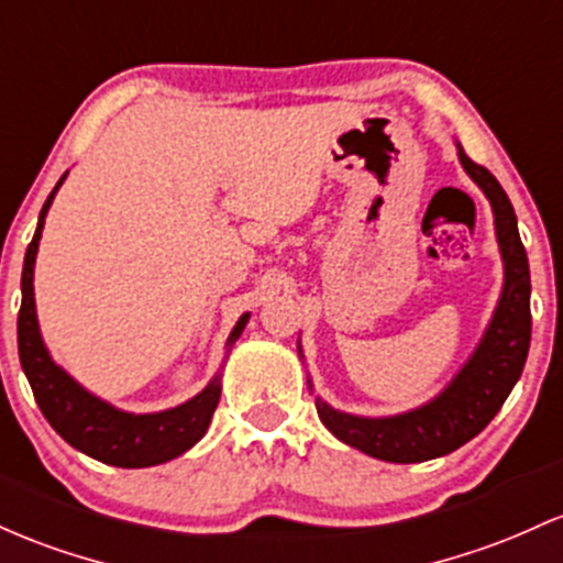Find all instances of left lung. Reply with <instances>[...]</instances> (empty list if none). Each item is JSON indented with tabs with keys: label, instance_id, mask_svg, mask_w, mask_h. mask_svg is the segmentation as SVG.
<instances>
[{
	"label": "left lung",
	"instance_id": "8db88e82",
	"mask_svg": "<svg viewBox=\"0 0 563 563\" xmlns=\"http://www.w3.org/2000/svg\"><path fill=\"white\" fill-rule=\"evenodd\" d=\"M456 150H460L456 154H460L462 168L489 197L494 230H497L505 264L503 296H499L484 339L471 361L449 382L446 390L419 409L374 419L336 411L320 398L314 400L318 417L339 441L385 462L409 465V462L435 460L460 449L503 409L505 398L527 363L529 339H532V312H529L532 283H529V262L521 234H518L516 211L497 178L484 165L473 163L460 144Z\"/></svg>",
	"mask_w": 563,
	"mask_h": 563
}]
</instances>
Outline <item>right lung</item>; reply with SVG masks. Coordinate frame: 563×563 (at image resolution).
I'll list each match as a JSON object with an SVG mask.
<instances>
[{
    "mask_svg": "<svg viewBox=\"0 0 563 563\" xmlns=\"http://www.w3.org/2000/svg\"><path fill=\"white\" fill-rule=\"evenodd\" d=\"M66 173L55 184L51 197L45 200L36 221V232L31 238L26 258H23L21 275V312H18V355H21L23 374H26L36 404L51 422V428L71 443L77 452L114 467H152L163 465L173 456L184 454L206 435L211 417L221 398V376L216 374L202 393L176 409L157 413H131L120 411L107 400L85 390L79 382H74L58 363L53 361L42 342L40 323H36L34 307V262L40 249L42 230H45V216L51 211L53 197L64 184ZM251 314L245 312L230 333L227 347H232L249 323Z\"/></svg>",
    "mask_w": 563,
    "mask_h": 563,
    "instance_id": "add662e5",
    "label": "right lung"
}]
</instances>
